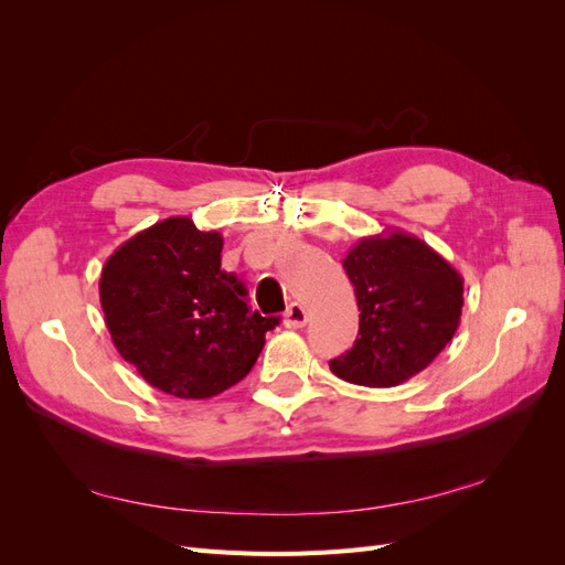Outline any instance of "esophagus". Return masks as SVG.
<instances>
[{
    "mask_svg": "<svg viewBox=\"0 0 565 565\" xmlns=\"http://www.w3.org/2000/svg\"><path fill=\"white\" fill-rule=\"evenodd\" d=\"M282 322H285V328H292V330L303 328V324L309 322V311H306L301 303L292 301V303L287 306V311H285V316H282Z\"/></svg>",
    "mask_w": 565,
    "mask_h": 565,
    "instance_id": "34e87169",
    "label": "esophagus"
}]
</instances>
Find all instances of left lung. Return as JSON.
Listing matches in <instances>:
<instances>
[{
  "instance_id": "1",
  "label": "left lung",
  "mask_w": 565,
  "mask_h": 565,
  "mask_svg": "<svg viewBox=\"0 0 565 565\" xmlns=\"http://www.w3.org/2000/svg\"><path fill=\"white\" fill-rule=\"evenodd\" d=\"M341 264L361 322L353 349L330 361V370L358 386L388 388L429 367L459 328V273L405 231L363 237Z\"/></svg>"
}]
</instances>
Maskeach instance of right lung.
I'll return each instance as SVG.
<instances>
[{
  "label": "right lung",
  "instance_id": "add662e5",
  "mask_svg": "<svg viewBox=\"0 0 565 565\" xmlns=\"http://www.w3.org/2000/svg\"><path fill=\"white\" fill-rule=\"evenodd\" d=\"M224 237L169 216L100 270L113 344L141 377L174 398H212L245 380L278 318L252 311L247 289L221 270Z\"/></svg>",
  "mask_w": 565,
  "mask_h": 565
}]
</instances>
